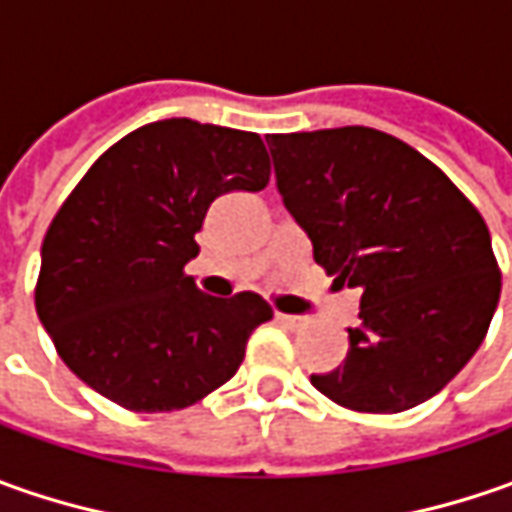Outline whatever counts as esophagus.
<instances>
[{"label": "esophagus", "instance_id": "1", "mask_svg": "<svg viewBox=\"0 0 512 512\" xmlns=\"http://www.w3.org/2000/svg\"><path fill=\"white\" fill-rule=\"evenodd\" d=\"M276 322L287 330H299V327L307 325L305 316H293V313H276Z\"/></svg>", "mask_w": 512, "mask_h": 512}]
</instances>
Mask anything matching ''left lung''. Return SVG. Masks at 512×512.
I'll list each match as a JSON object with an SVG mask.
<instances>
[{"label":"left lung","mask_w":512,"mask_h":512,"mask_svg":"<svg viewBox=\"0 0 512 512\" xmlns=\"http://www.w3.org/2000/svg\"><path fill=\"white\" fill-rule=\"evenodd\" d=\"M276 187L333 285L359 287L347 359L310 376L330 402L402 413L484 342L502 293L482 213L419 150L382 130L267 136Z\"/></svg>","instance_id":"1"}]
</instances>
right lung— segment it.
Here are the masks:
<instances>
[{"instance_id":"1","label":"right lung","mask_w":512,"mask_h":512,"mask_svg":"<svg viewBox=\"0 0 512 512\" xmlns=\"http://www.w3.org/2000/svg\"><path fill=\"white\" fill-rule=\"evenodd\" d=\"M267 182L259 133L193 119L150 122L105 150L42 242L36 313L62 362L136 413L222 387L273 310L250 290L205 296L185 265L213 199Z\"/></svg>"}]
</instances>
